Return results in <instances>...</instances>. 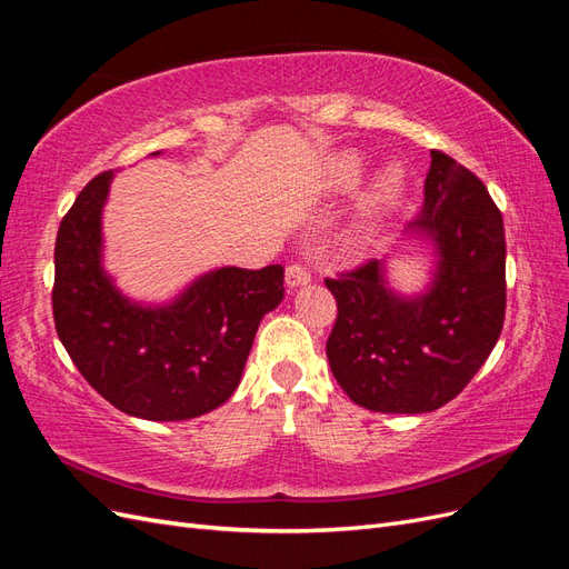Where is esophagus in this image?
I'll use <instances>...</instances> for the list:
<instances>
[{
  "instance_id": "esophagus-1",
  "label": "esophagus",
  "mask_w": 569,
  "mask_h": 569,
  "mask_svg": "<svg viewBox=\"0 0 569 569\" xmlns=\"http://www.w3.org/2000/svg\"><path fill=\"white\" fill-rule=\"evenodd\" d=\"M284 280H287V287L297 289V287H303L311 282V272H308V268L303 263H289L284 270Z\"/></svg>"
}]
</instances>
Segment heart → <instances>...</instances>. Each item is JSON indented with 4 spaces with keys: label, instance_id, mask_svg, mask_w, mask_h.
<instances>
[{
    "label": "heart",
    "instance_id": "heart-1",
    "mask_svg": "<svg viewBox=\"0 0 569 569\" xmlns=\"http://www.w3.org/2000/svg\"><path fill=\"white\" fill-rule=\"evenodd\" d=\"M366 176V161L360 153L356 151H343L339 157L332 161L330 170H327V184L337 192H347V189H353L360 178ZM406 192V170L399 163H391L380 173L375 176V180L370 182L368 192L363 197V211L368 218H380L382 213H387L389 209H393L396 203L401 201ZM368 228L360 230L356 242L363 244L368 242Z\"/></svg>",
    "mask_w": 569,
    "mask_h": 569
}]
</instances>
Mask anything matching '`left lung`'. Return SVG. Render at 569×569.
<instances>
[{
	"label": "left lung",
	"mask_w": 569,
	"mask_h": 569,
	"mask_svg": "<svg viewBox=\"0 0 569 569\" xmlns=\"http://www.w3.org/2000/svg\"><path fill=\"white\" fill-rule=\"evenodd\" d=\"M406 234L435 247L427 289L393 291L385 261L325 280L337 299L327 360L353 403L416 416L456 399L501 337L506 234L485 182L443 151H432L422 211Z\"/></svg>",
	"instance_id": "8db88e82"
}]
</instances>
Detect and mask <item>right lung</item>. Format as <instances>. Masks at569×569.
Here are the masks:
<instances>
[{"mask_svg":"<svg viewBox=\"0 0 569 569\" xmlns=\"http://www.w3.org/2000/svg\"><path fill=\"white\" fill-rule=\"evenodd\" d=\"M161 151H153V157ZM113 170L82 187L59 226L54 325L80 375L132 418H199L234 393L263 316L284 299V268H216L159 306L128 299L104 270L101 211Z\"/></svg>","mask_w":569,"mask_h":569,"instance_id":"1","label":"right lung"}]
</instances>
